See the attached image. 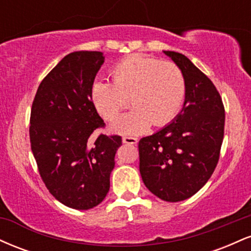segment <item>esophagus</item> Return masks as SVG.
Masks as SVG:
<instances>
[{
    "label": "esophagus",
    "instance_id": "esophagus-1",
    "mask_svg": "<svg viewBox=\"0 0 251 251\" xmlns=\"http://www.w3.org/2000/svg\"><path fill=\"white\" fill-rule=\"evenodd\" d=\"M123 143L124 144H132V145H134V144L138 143V139L134 137H127V135H126V137H123Z\"/></svg>",
    "mask_w": 251,
    "mask_h": 251
}]
</instances>
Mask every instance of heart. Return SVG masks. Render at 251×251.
<instances>
[{"mask_svg":"<svg viewBox=\"0 0 251 251\" xmlns=\"http://www.w3.org/2000/svg\"><path fill=\"white\" fill-rule=\"evenodd\" d=\"M113 82L97 80L92 101L101 116L114 119L131 102L134 107L111 125L120 134H139L150 126H163L183 107L186 86L183 72L174 62L134 54L114 65Z\"/></svg>","mask_w":251,"mask_h":251,"instance_id":"heart-1","label":"heart"}]
</instances>
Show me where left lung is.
<instances>
[{
  "mask_svg": "<svg viewBox=\"0 0 251 251\" xmlns=\"http://www.w3.org/2000/svg\"><path fill=\"white\" fill-rule=\"evenodd\" d=\"M163 53L183 72L185 99L171 123L139 140V171L154 196L180 201L200 191L215 171L226 114L220 93L203 72L183 54Z\"/></svg>",
  "mask_w": 251,
  "mask_h": 251,
  "instance_id": "8db88e82",
  "label": "left lung"
}]
</instances>
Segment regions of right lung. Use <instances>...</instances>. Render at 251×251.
<instances>
[{
	"mask_svg": "<svg viewBox=\"0 0 251 251\" xmlns=\"http://www.w3.org/2000/svg\"><path fill=\"white\" fill-rule=\"evenodd\" d=\"M105 61L101 51L68 54L40 83L30 112V146L47 189L60 203L88 210L109 190L119 135L92 133L105 124L91 91Z\"/></svg>",
	"mask_w": 251,
	"mask_h": 251,
	"instance_id": "obj_1",
	"label": "right lung"
}]
</instances>
